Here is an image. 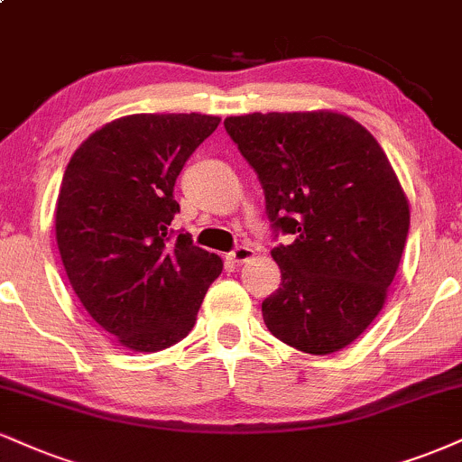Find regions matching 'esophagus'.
I'll use <instances>...</instances> for the list:
<instances>
[{"label": "esophagus", "instance_id": "34e87169", "mask_svg": "<svg viewBox=\"0 0 462 462\" xmlns=\"http://www.w3.org/2000/svg\"><path fill=\"white\" fill-rule=\"evenodd\" d=\"M252 258H254V249L252 247H236L235 252L227 255V260H230V263L236 264V266L245 264L247 260H252Z\"/></svg>", "mask_w": 462, "mask_h": 462}]
</instances>
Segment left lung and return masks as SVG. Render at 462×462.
I'll return each mask as SVG.
<instances>
[{"label":"left lung","instance_id":"1","mask_svg":"<svg viewBox=\"0 0 462 462\" xmlns=\"http://www.w3.org/2000/svg\"><path fill=\"white\" fill-rule=\"evenodd\" d=\"M224 126L255 170L275 230L282 284L263 301L277 340L331 355L385 305L409 235V199L379 142L337 111L230 116Z\"/></svg>","mask_w":462,"mask_h":462}]
</instances>
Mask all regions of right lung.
<instances>
[{
	"instance_id": "1",
	"label": "right lung",
	"mask_w": 462,
	"mask_h": 462,
	"mask_svg": "<svg viewBox=\"0 0 462 462\" xmlns=\"http://www.w3.org/2000/svg\"><path fill=\"white\" fill-rule=\"evenodd\" d=\"M204 114H133L94 131L66 165L55 238L83 308L135 353H157L193 329L224 263L174 241L176 178L219 126Z\"/></svg>"
}]
</instances>
